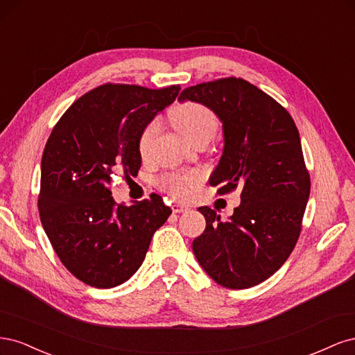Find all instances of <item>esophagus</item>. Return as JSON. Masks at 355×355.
Segmentation results:
<instances>
[{
	"label": "esophagus",
	"instance_id": "1",
	"mask_svg": "<svg viewBox=\"0 0 355 355\" xmlns=\"http://www.w3.org/2000/svg\"><path fill=\"white\" fill-rule=\"evenodd\" d=\"M189 207L185 206V204H171V210H173V213H182V211H187Z\"/></svg>",
	"mask_w": 355,
	"mask_h": 355
}]
</instances>
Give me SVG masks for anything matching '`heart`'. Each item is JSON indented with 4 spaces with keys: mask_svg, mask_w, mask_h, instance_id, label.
I'll use <instances>...</instances> for the list:
<instances>
[{
    "mask_svg": "<svg viewBox=\"0 0 355 355\" xmlns=\"http://www.w3.org/2000/svg\"><path fill=\"white\" fill-rule=\"evenodd\" d=\"M171 120H173L178 130L184 135L192 144L200 141H210L219 130V118L209 106L198 102H184L175 106L171 111ZM161 121L159 118H153L148 121L139 135L137 148L142 157H146L151 151L153 144L157 135L159 133ZM201 182V175L198 171H185V173H166L159 178L158 187L168 192V194L178 200H187L194 194L196 188Z\"/></svg>",
    "mask_w": 355,
    "mask_h": 355,
    "instance_id": "obj_1",
    "label": "heart"
}]
</instances>
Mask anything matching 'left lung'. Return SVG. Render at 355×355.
<instances>
[{"label":"left lung","instance_id":"obj_1","mask_svg":"<svg viewBox=\"0 0 355 355\" xmlns=\"http://www.w3.org/2000/svg\"><path fill=\"white\" fill-rule=\"evenodd\" d=\"M179 101L206 105L222 121L223 153L210 185L219 196L241 187L230 220L198 209L206 230L192 250L218 284L253 287L280 270L302 230L311 180L297 127L280 103L243 78L192 85Z\"/></svg>","mask_w":355,"mask_h":355}]
</instances>
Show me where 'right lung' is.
<instances>
[{
	"instance_id": "right-lung-1",
	"label": "right lung",
	"mask_w": 355,
	"mask_h": 355,
	"mask_svg": "<svg viewBox=\"0 0 355 355\" xmlns=\"http://www.w3.org/2000/svg\"><path fill=\"white\" fill-rule=\"evenodd\" d=\"M179 90L103 84L53 127L41 159L40 219L60 262L80 282L98 288L127 282L171 214L157 194L133 206L116 204L110 185L112 175H137L139 135Z\"/></svg>"
}]
</instances>
